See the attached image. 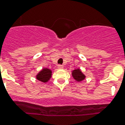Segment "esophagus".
I'll list each match as a JSON object with an SVG mask.
<instances>
[{
  "instance_id": "1",
  "label": "esophagus",
  "mask_w": 125,
  "mask_h": 125,
  "mask_svg": "<svg viewBox=\"0 0 125 125\" xmlns=\"http://www.w3.org/2000/svg\"><path fill=\"white\" fill-rule=\"evenodd\" d=\"M57 68H58L59 69H60V70H62V69L64 68L63 66H62V65H60V64L57 66Z\"/></svg>"
}]
</instances>
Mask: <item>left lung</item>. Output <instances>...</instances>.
Returning a JSON list of instances; mask_svg holds the SVG:
<instances>
[{"label":"left lung","instance_id":"obj_1","mask_svg":"<svg viewBox=\"0 0 125 125\" xmlns=\"http://www.w3.org/2000/svg\"><path fill=\"white\" fill-rule=\"evenodd\" d=\"M72 75L73 78L77 82H81L85 79V75L79 68L73 70L72 72Z\"/></svg>","mask_w":125,"mask_h":125}]
</instances>
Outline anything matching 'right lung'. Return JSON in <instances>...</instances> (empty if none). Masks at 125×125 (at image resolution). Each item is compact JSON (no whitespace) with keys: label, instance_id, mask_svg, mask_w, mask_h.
Returning a JSON list of instances; mask_svg holds the SVG:
<instances>
[{"label":"right lung","instance_id":"1","mask_svg":"<svg viewBox=\"0 0 125 125\" xmlns=\"http://www.w3.org/2000/svg\"><path fill=\"white\" fill-rule=\"evenodd\" d=\"M52 72V70L47 68H43L41 71L36 75V78L40 82L46 83L51 79Z\"/></svg>","mask_w":125,"mask_h":125}]
</instances>
